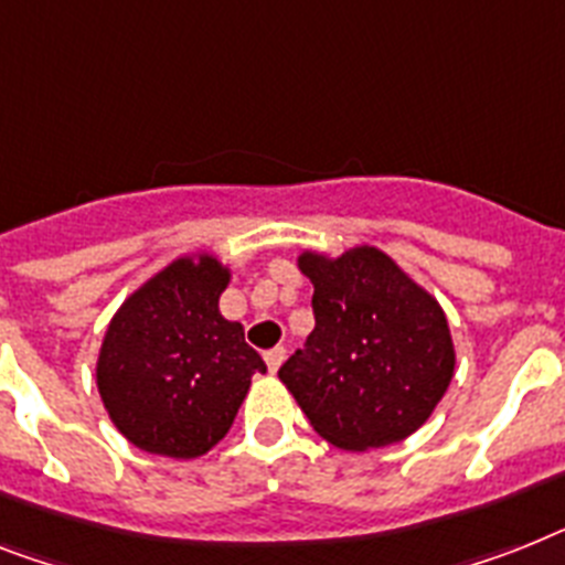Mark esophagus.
Here are the masks:
<instances>
[{"label":"esophagus","mask_w":565,"mask_h":565,"mask_svg":"<svg viewBox=\"0 0 565 565\" xmlns=\"http://www.w3.org/2000/svg\"><path fill=\"white\" fill-rule=\"evenodd\" d=\"M282 358H286V349H282V347L268 349V352H265V363H268V370L277 372L279 363H282Z\"/></svg>","instance_id":"34e87169"}]
</instances>
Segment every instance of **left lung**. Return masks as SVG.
<instances>
[{
	"instance_id": "1",
	"label": "left lung",
	"mask_w": 565,
	"mask_h": 565,
	"mask_svg": "<svg viewBox=\"0 0 565 565\" xmlns=\"http://www.w3.org/2000/svg\"><path fill=\"white\" fill-rule=\"evenodd\" d=\"M297 265L315 286V332L279 366V381L340 450L407 439L454 377V338L436 297L372 245L338 259L302 250Z\"/></svg>"
}]
</instances>
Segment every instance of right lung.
Instances as JSON below:
<instances>
[{"mask_svg": "<svg viewBox=\"0 0 565 565\" xmlns=\"http://www.w3.org/2000/svg\"><path fill=\"white\" fill-rule=\"evenodd\" d=\"M231 271L216 256H181L126 297L97 355V390L135 447L195 459L225 439L265 361L225 320Z\"/></svg>", "mask_w": 565, "mask_h": 565, "instance_id": "1", "label": "right lung"}]
</instances>
